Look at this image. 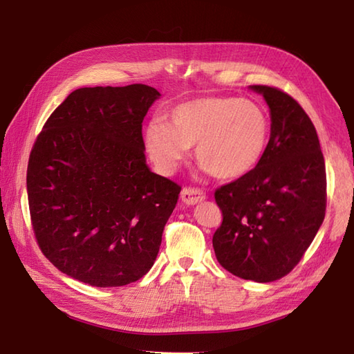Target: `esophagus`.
<instances>
[{
	"label": "esophagus",
	"mask_w": 354,
	"mask_h": 354,
	"mask_svg": "<svg viewBox=\"0 0 354 354\" xmlns=\"http://www.w3.org/2000/svg\"><path fill=\"white\" fill-rule=\"evenodd\" d=\"M180 198L186 205H197L206 198V194L201 189H197V187H185L180 194Z\"/></svg>",
	"instance_id": "34e87169"
}]
</instances>
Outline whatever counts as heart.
<instances>
[{
    "label": "heart",
    "instance_id": "heart-1",
    "mask_svg": "<svg viewBox=\"0 0 354 354\" xmlns=\"http://www.w3.org/2000/svg\"><path fill=\"white\" fill-rule=\"evenodd\" d=\"M270 120L254 100L205 96L176 105L167 124L145 129L148 156L162 172L176 171L187 148L201 168L220 180H236L254 171L268 149Z\"/></svg>",
    "mask_w": 354,
    "mask_h": 354
}]
</instances>
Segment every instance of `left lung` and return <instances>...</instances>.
<instances>
[{
    "mask_svg": "<svg viewBox=\"0 0 354 354\" xmlns=\"http://www.w3.org/2000/svg\"><path fill=\"white\" fill-rule=\"evenodd\" d=\"M270 110V139L258 167L215 191L221 226L212 246L232 275L270 283L293 270L327 206L326 163L315 125L287 93L250 85Z\"/></svg>",
    "mask_w": 354,
    "mask_h": 354,
    "instance_id": "1",
    "label": "left lung"
}]
</instances>
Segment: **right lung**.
I'll list each match as a JSON object with an SVG mask.
<instances>
[{"mask_svg":"<svg viewBox=\"0 0 354 354\" xmlns=\"http://www.w3.org/2000/svg\"><path fill=\"white\" fill-rule=\"evenodd\" d=\"M153 86H85L56 108L27 167L33 232L55 268L81 283L120 287L153 268L182 191L151 172L142 122Z\"/></svg>","mask_w":354,"mask_h":354,"instance_id":"right-lung-1","label":"right lung"}]
</instances>
